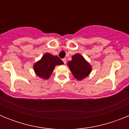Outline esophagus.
Segmentation results:
<instances>
[{"instance_id": "34e87169", "label": "esophagus", "mask_w": 129, "mask_h": 129, "mask_svg": "<svg viewBox=\"0 0 129 129\" xmlns=\"http://www.w3.org/2000/svg\"><path fill=\"white\" fill-rule=\"evenodd\" d=\"M62 61H63L64 63L65 64L66 62H67V59H66V58H64V59H62Z\"/></svg>"}]
</instances>
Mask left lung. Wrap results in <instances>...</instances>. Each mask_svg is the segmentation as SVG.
I'll use <instances>...</instances> for the list:
<instances>
[{
    "mask_svg": "<svg viewBox=\"0 0 129 129\" xmlns=\"http://www.w3.org/2000/svg\"><path fill=\"white\" fill-rule=\"evenodd\" d=\"M68 66L74 77L79 81L87 77L92 71L90 64L79 53L72 57L71 61L68 62Z\"/></svg>",
    "mask_w": 129,
    "mask_h": 129,
    "instance_id": "1",
    "label": "left lung"
}]
</instances>
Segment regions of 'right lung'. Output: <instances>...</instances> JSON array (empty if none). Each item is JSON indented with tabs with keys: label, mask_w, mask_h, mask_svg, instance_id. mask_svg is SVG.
I'll return each instance as SVG.
<instances>
[{
	"label": "right lung",
	"mask_w": 129,
	"mask_h": 129,
	"mask_svg": "<svg viewBox=\"0 0 129 129\" xmlns=\"http://www.w3.org/2000/svg\"><path fill=\"white\" fill-rule=\"evenodd\" d=\"M63 64L58 56L46 53L39 61L34 64V70L37 76L43 79H48L52 75L55 67Z\"/></svg>",
	"instance_id": "add662e5"
}]
</instances>
